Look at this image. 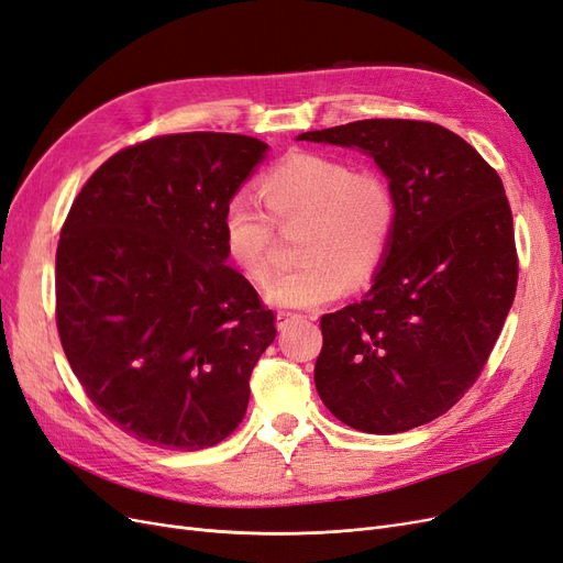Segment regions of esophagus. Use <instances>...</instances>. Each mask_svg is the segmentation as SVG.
<instances>
[{
  "label": "esophagus",
  "instance_id": "esophagus-1",
  "mask_svg": "<svg viewBox=\"0 0 563 563\" xmlns=\"http://www.w3.org/2000/svg\"><path fill=\"white\" fill-rule=\"evenodd\" d=\"M300 319H305V317H302V314H296V312H279V314H277V327L284 329V327H288V323L300 321Z\"/></svg>",
  "mask_w": 563,
  "mask_h": 563
}]
</instances>
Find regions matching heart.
<instances>
[{
	"instance_id": "b5f03b06",
	"label": "heart",
	"mask_w": 563,
	"mask_h": 563,
	"mask_svg": "<svg viewBox=\"0 0 563 563\" xmlns=\"http://www.w3.org/2000/svg\"><path fill=\"white\" fill-rule=\"evenodd\" d=\"M258 192L273 223L282 230L305 225L298 242V269L267 286V300L279 308H317L383 267L397 230V201L387 180L354 172L340 157L291 152L258 180ZM253 203L236 195L220 218L228 258L263 284L272 275V224Z\"/></svg>"
}]
</instances>
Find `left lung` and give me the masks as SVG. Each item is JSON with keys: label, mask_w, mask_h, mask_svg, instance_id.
I'll use <instances>...</instances> for the list:
<instances>
[{"label": "left lung", "mask_w": 563, "mask_h": 563, "mask_svg": "<svg viewBox=\"0 0 563 563\" xmlns=\"http://www.w3.org/2000/svg\"><path fill=\"white\" fill-rule=\"evenodd\" d=\"M298 141L360 147L397 201L371 291L321 317L319 397L360 432L420 428L482 376L512 308L519 258L503 180L457 133L418 119H362Z\"/></svg>", "instance_id": "obj_1"}]
</instances>
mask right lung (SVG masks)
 Segmentation results:
<instances>
[{"label":"right lung","instance_id":"add662e5","mask_svg":"<svg viewBox=\"0 0 563 563\" xmlns=\"http://www.w3.org/2000/svg\"><path fill=\"white\" fill-rule=\"evenodd\" d=\"M267 145L168 133L119 150L81 187L56 251V323L77 380L152 446H216L242 422L275 312L225 265V203Z\"/></svg>","mask_w":563,"mask_h":563}]
</instances>
